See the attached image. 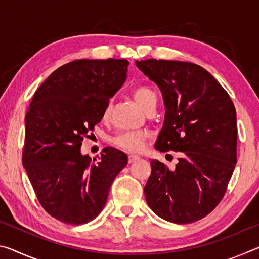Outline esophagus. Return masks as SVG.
Returning a JSON list of instances; mask_svg holds the SVG:
<instances>
[{
  "instance_id": "1",
  "label": "esophagus",
  "mask_w": 259,
  "mask_h": 259,
  "mask_svg": "<svg viewBox=\"0 0 259 259\" xmlns=\"http://www.w3.org/2000/svg\"><path fill=\"white\" fill-rule=\"evenodd\" d=\"M139 160V156L138 155H134V154H129L128 155V161L129 163H133V162Z\"/></svg>"
}]
</instances>
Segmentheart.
Here are the masks:
<instances>
[{
    "mask_svg": "<svg viewBox=\"0 0 259 259\" xmlns=\"http://www.w3.org/2000/svg\"><path fill=\"white\" fill-rule=\"evenodd\" d=\"M133 96L136 102L142 107L144 111L147 112L148 109L155 108L157 103L156 94L150 87L147 85H138L133 90ZM111 112V105L107 104L104 108L103 119L106 120ZM147 139V134L145 131H124L116 136L113 139L114 145L121 150L129 153H138L142 152L145 147V143Z\"/></svg>",
    "mask_w": 259,
    "mask_h": 259,
    "instance_id": "b5f03b06",
    "label": "heart"
}]
</instances>
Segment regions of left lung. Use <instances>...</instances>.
<instances>
[{
  "mask_svg": "<svg viewBox=\"0 0 259 259\" xmlns=\"http://www.w3.org/2000/svg\"><path fill=\"white\" fill-rule=\"evenodd\" d=\"M163 96L165 116L155 148L179 152L176 169L151 161L144 188L157 216L188 224L210 213L224 198L236 163V113L211 74L186 61L136 60Z\"/></svg>",
  "mask_w": 259,
  "mask_h": 259,
  "instance_id": "obj_1",
  "label": "left lung"
}]
</instances>
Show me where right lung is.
<instances>
[{"instance_id":"right-lung-1","label":"right lung","mask_w":259,"mask_h":259,"mask_svg":"<svg viewBox=\"0 0 259 259\" xmlns=\"http://www.w3.org/2000/svg\"><path fill=\"white\" fill-rule=\"evenodd\" d=\"M128 65L112 58L65 64L38 87L26 114L23 165L43 209L66 224L97 217L114 178L128 163L113 147L94 162L81 154L83 138L103 119Z\"/></svg>"}]
</instances>
